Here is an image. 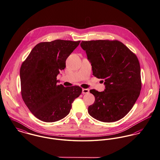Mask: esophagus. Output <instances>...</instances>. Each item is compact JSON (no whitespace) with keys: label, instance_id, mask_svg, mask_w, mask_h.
Returning a JSON list of instances; mask_svg holds the SVG:
<instances>
[{"label":"esophagus","instance_id":"34e87169","mask_svg":"<svg viewBox=\"0 0 160 160\" xmlns=\"http://www.w3.org/2000/svg\"><path fill=\"white\" fill-rule=\"evenodd\" d=\"M89 92V90L88 89H82V94H88Z\"/></svg>","mask_w":160,"mask_h":160}]
</instances>
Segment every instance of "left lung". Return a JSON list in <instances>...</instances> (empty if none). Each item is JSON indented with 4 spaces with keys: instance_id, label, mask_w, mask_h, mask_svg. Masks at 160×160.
I'll return each mask as SVG.
<instances>
[{
    "instance_id": "8db88e82",
    "label": "left lung",
    "mask_w": 160,
    "mask_h": 160,
    "mask_svg": "<svg viewBox=\"0 0 160 160\" xmlns=\"http://www.w3.org/2000/svg\"><path fill=\"white\" fill-rule=\"evenodd\" d=\"M80 46L91 63L92 74L103 79L105 86L103 92L90 91L95 102L88 107L89 114L102 122L122 119L140 94L141 71L137 57L118 40L82 41Z\"/></svg>"
}]
</instances>
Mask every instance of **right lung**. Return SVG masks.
Masks as SVG:
<instances>
[{
	"instance_id": "obj_1",
	"label": "right lung",
	"mask_w": 160,
	"mask_h": 160,
	"mask_svg": "<svg viewBox=\"0 0 160 160\" xmlns=\"http://www.w3.org/2000/svg\"><path fill=\"white\" fill-rule=\"evenodd\" d=\"M80 42L56 40L40 43L22 63L20 70L22 98L38 119L45 122L63 119L82 93L79 86L66 88L57 84V76L66 68L67 58Z\"/></svg>"
}]
</instances>
